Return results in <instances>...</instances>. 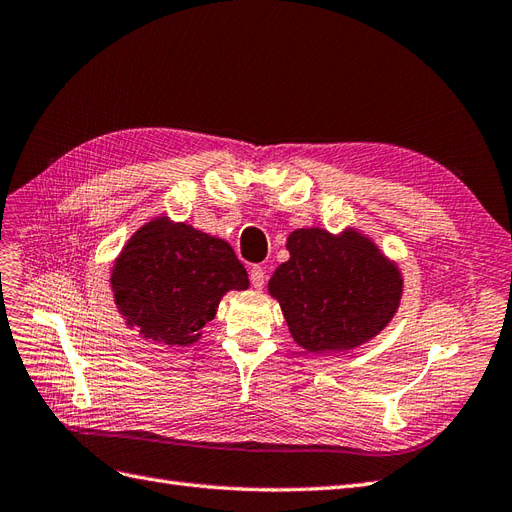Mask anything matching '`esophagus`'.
<instances>
[{
  "mask_svg": "<svg viewBox=\"0 0 512 512\" xmlns=\"http://www.w3.org/2000/svg\"><path fill=\"white\" fill-rule=\"evenodd\" d=\"M251 283H253L255 289H261V287L266 285V272H264V268L253 266V270H251Z\"/></svg>",
  "mask_w": 512,
  "mask_h": 512,
  "instance_id": "34e87169",
  "label": "esophagus"
}]
</instances>
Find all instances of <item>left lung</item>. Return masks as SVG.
I'll list each match as a JSON object with an SVG mask.
<instances>
[{
	"label": "left lung",
	"mask_w": 512,
	"mask_h": 512,
	"mask_svg": "<svg viewBox=\"0 0 512 512\" xmlns=\"http://www.w3.org/2000/svg\"><path fill=\"white\" fill-rule=\"evenodd\" d=\"M268 294L281 304L291 339L309 354H343L375 339L403 298V274L375 240L347 225L300 227Z\"/></svg>",
	"instance_id": "8db88e82"
}]
</instances>
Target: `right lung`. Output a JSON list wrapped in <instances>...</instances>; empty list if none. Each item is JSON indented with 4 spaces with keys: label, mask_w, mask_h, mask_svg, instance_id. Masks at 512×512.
Wrapping results in <instances>:
<instances>
[{
    "label": "right lung",
    "mask_w": 512,
    "mask_h": 512,
    "mask_svg": "<svg viewBox=\"0 0 512 512\" xmlns=\"http://www.w3.org/2000/svg\"><path fill=\"white\" fill-rule=\"evenodd\" d=\"M109 285L128 328L154 343L186 347L201 339L227 291L251 283L223 238L160 214L128 238Z\"/></svg>",
    "instance_id": "1"
}]
</instances>
